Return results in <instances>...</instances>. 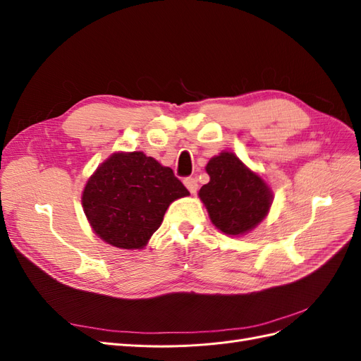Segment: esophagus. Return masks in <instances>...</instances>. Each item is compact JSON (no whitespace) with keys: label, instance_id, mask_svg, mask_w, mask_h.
<instances>
[{"label":"esophagus","instance_id":"1","mask_svg":"<svg viewBox=\"0 0 361 361\" xmlns=\"http://www.w3.org/2000/svg\"><path fill=\"white\" fill-rule=\"evenodd\" d=\"M183 183H185V187L188 188V191H190L191 194L197 192V190H199V183H197V179H195V178H187V179L183 180Z\"/></svg>","mask_w":361,"mask_h":361}]
</instances>
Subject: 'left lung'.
<instances>
[{"instance_id": "left-lung-1", "label": "left lung", "mask_w": 361, "mask_h": 361, "mask_svg": "<svg viewBox=\"0 0 361 361\" xmlns=\"http://www.w3.org/2000/svg\"><path fill=\"white\" fill-rule=\"evenodd\" d=\"M211 180L200 188L212 224L226 235L248 233L267 216L272 191L257 173L232 152H221L206 164Z\"/></svg>"}]
</instances>
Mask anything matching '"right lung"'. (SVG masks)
Segmentation results:
<instances>
[{"label":"right lung","instance_id":"1","mask_svg":"<svg viewBox=\"0 0 361 361\" xmlns=\"http://www.w3.org/2000/svg\"><path fill=\"white\" fill-rule=\"evenodd\" d=\"M188 190L143 152H117L87 180L82 207L94 233L123 250H141L162 223L171 202Z\"/></svg>","mask_w":361,"mask_h":361}]
</instances>
